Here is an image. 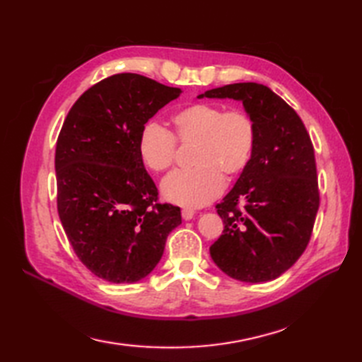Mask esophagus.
Masks as SVG:
<instances>
[{
  "label": "esophagus",
  "mask_w": 362,
  "mask_h": 362,
  "mask_svg": "<svg viewBox=\"0 0 362 362\" xmlns=\"http://www.w3.org/2000/svg\"><path fill=\"white\" fill-rule=\"evenodd\" d=\"M181 215H182V219H186V221H189V219H192L193 216H195V211H193L192 209H182Z\"/></svg>",
  "instance_id": "1"
}]
</instances>
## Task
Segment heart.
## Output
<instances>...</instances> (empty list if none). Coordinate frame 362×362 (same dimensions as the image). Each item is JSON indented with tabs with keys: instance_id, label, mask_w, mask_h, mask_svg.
Here are the masks:
<instances>
[{
	"instance_id": "obj_1",
	"label": "heart",
	"mask_w": 362,
	"mask_h": 362,
	"mask_svg": "<svg viewBox=\"0 0 362 362\" xmlns=\"http://www.w3.org/2000/svg\"><path fill=\"white\" fill-rule=\"evenodd\" d=\"M175 136L156 122H147L138 136V155L153 172L173 164L176 140L195 144L193 169L170 173L161 182L163 197L173 204L201 207L224 189V176L233 178L247 167L257 139L255 122L241 109L224 110L223 105L197 103L172 117Z\"/></svg>"
}]
</instances>
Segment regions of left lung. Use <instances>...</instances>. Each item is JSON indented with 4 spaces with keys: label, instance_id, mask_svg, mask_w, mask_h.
I'll use <instances>...</instances> for the list:
<instances>
[{
    "label": "left lung",
    "instance_id": "1",
    "mask_svg": "<svg viewBox=\"0 0 362 362\" xmlns=\"http://www.w3.org/2000/svg\"><path fill=\"white\" fill-rule=\"evenodd\" d=\"M198 98L241 101L257 129L247 167L216 206L223 235L210 257L243 283L276 279L301 257L320 207L315 152L298 113L258 83H236Z\"/></svg>",
    "mask_w": 362,
    "mask_h": 362
}]
</instances>
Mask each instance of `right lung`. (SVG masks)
Returning <instances> with one entry per match:
<instances>
[{
    "label": "right lung",
    "mask_w": 362,
    "mask_h": 362,
    "mask_svg": "<svg viewBox=\"0 0 362 362\" xmlns=\"http://www.w3.org/2000/svg\"><path fill=\"white\" fill-rule=\"evenodd\" d=\"M181 92L143 75H113L79 96L59 132L61 224L79 261L109 283L146 278L181 224L180 207L156 202L138 155L141 129Z\"/></svg>",
    "instance_id": "obj_1"
}]
</instances>
